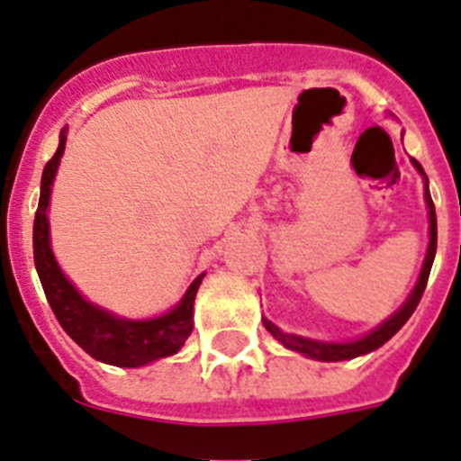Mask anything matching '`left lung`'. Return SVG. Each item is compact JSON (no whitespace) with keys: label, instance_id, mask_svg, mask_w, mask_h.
Instances as JSON below:
<instances>
[{"label":"left lung","instance_id":"1","mask_svg":"<svg viewBox=\"0 0 461 461\" xmlns=\"http://www.w3.org/2000/svg\"><path fill=\"white\" fill-rule=\"evenodd\" d=\"M413 167L418 169V174L422 176L425 181V202H427V213H429V246H427V255L425 261H422V268H420V276H418L416 287L411 289L409 298L402 303V308L397 312H393L391 317L381 321L375 330H370L367 335L358 339H351V342H321V339H312V338H303V335L296 333H285L282 329H277L276 323L268 321L267 317L261 319L264 326H267L268 333L282 344V347H287V349L298 351V354L308 356V358L314 360H323V363H338V360H351L356 356H365L370 354V351L379 349L381 344H385L397 330L409 321V317L413 314V310L418 308V303H420L422 292L427 287V277H429V271H432V264H434V255H437V213H434V202H432V194H429V184H427V174L425 169L420 167L418 160H413Z\"/></svg>","mask_w":461,"mask_h":461}]
</instances>
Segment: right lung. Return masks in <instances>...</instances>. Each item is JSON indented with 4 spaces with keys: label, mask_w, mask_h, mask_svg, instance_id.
<instances>
[{
    "label": "right lung",
    "mask_w": 461,
    "mask_h": 461,
    "mask_svg": "<svg viewBox=\"0 0 461 461\" xmlns=\"http://www.w3.org/2000/svg\"><path fill=\"white\" fill-rule=\"evenodd\" d=\"M64 149L66 128L59 135L57 153L48 160L41 176V200L34 218V264L50 308L70 339L101 363L117 367H142L153 360L174 356L193 333V305L204 273L194 277L184 298L160 317L123 319L86 301L76 285L64 276L50 246L48 206Z\"/></svg>",
    "instance_id": "obj_1"
}]
</instances>
